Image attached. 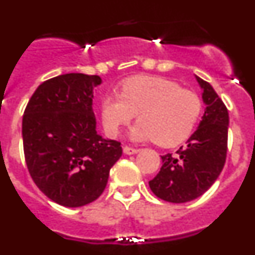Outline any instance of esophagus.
<instances>
[{"instance_id": "obj_1", "label": "esophagus", "mask_w": 255, "mask_h": 255, "mask_svg": "<svg viewBox=\"0 0 255 255\" xmlns=\"http://www.w3.org/2000/svg\"><path fill=\"white\" fill-rule=\"evenodd\" d=\"M139 149H136V148H131V147H128V145H125L124 147V153L125 154H135V153H138Z\"/></svg>"}]
</instances>
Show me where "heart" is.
<instances>
[{"mask_svg":"<svg viewBox=\"0 0 255 255\" xmlns=\"http://www.w3.org/2000/svg\"><path fill=\"white\" fill-rule=\"evenodd\" d=\"M202 110L203 103L195 92L182 89L167 79L135 76L124 83L121 96L103 98L102 123L106 132L116 136L138 115L139 123L130 132L131 138L171 148L193 134Z\"/></svg>","mask_w":255,"mask_h":255,"instance_id":"obj_1","label":"heart"}]
</instances>
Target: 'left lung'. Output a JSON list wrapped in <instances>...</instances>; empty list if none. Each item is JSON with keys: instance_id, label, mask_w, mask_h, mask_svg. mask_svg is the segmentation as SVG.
Masks as SVG:
<instances>
[{"instance_id": "left-lung-1", "label": "left lung", "mask_w": 255, "mask_h": 255, "mask_svg": "<svg viewBox=\"0 0 255 255\" xmlns=\"http://www.w3.org/2000/svg\"><path fill=\"white\" fill-rule=\"evenodd\" d=\"M195 78L206 105L202 121L185 147L161 155V170L149 181L153 194L170 203H186L206 193L226 162L229 112L212 85Z\"/></svg>"}]
</instances>
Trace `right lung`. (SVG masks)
Listing matches in <instances>:
<instances>
[{
	"mask_svg": "<svg viewBox=\"0 0 255 255\" xmlns=\"http://www.w3.org/2000/svg\"><path fill=\"white\" fill-rule=\"evenodd\" d=\"M98 75L71 73L37 88L22 116L29 173L39 190L60 206L82 207L100 197L121 143L96 130L93 91Z\"/></svg>",
	"mask_w": 255,
	"mask_h": 255,
	"instance_id": "1",
	"label": "right lung"
}]
</instances>
